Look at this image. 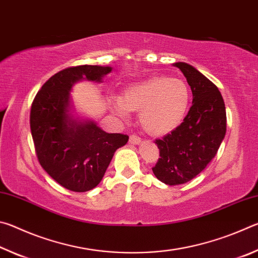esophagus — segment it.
<instances>
[{"label":"esophagus","mask_w":258,"mask_h":258,"mask_svg":"<svg viewBox=\"0 0 258 258\" xmlns=\"http://www.w3.org/2000/svg\"><path fill=\"white\" fill-rule=\"evenodd\" d=\"M130 143L131 145H140V143H141V139H140L138 135L133 134L130 137Z\"/></svg>","instance_id":"esophagus-1"}]
</instances>
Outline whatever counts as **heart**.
Segmentation results:
<instances>
[{
	"instance_id": "b5f03b06",
	"label": "heart",
	"mask_w": 258,
	"mask_h": 258,
	"mask_svg": "<svg viewBox=\"0 0 258 258\" xmlns=\"http://www.w3.org/2000/svg\"><path fill=\"white\" fill-rule=\"evenodd\" d=\"M190 104V90L184 82L168 76H155L128 86L121 97H111L117 115L139 112L143 130L151 135H165L180 126Z\"/></svg>"
}]
</instances>
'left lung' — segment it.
Segmentation results:
<instances>
[{"label":"left lung","instance_id":"left-lung-1","mask_svg":"<svg viewBox=\"0 0 258 258\" xmlns=\"http://www.w3.org/2000/svg\"><path fill=\"white\" fill-rule=\"evenodd\" d=\"M192 91V106L181 125L156 140L160 158L152 167L167 185L191 181L215 157L226 132L224 100L216 85L195 67L175 62Z\"/></svg>","mask_w":258,"mask_h":258}]
</instances>
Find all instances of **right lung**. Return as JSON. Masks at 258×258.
Wrapping results in <instances>:
<instances>
[{
	"label": "right lung",
	"mask_w": 258,
	"mask_h": 258,
	"mask_svg": "<svg viewBox=\"0 0 258 258\" xmlns=\"http://www.w3.org/2000/svg\"><path fill=\"white\" fill-rule=\"evenodd\" d=\"M111 67H69L49 78L30 109V131L38 161L44 171L66 189L92 190L101 182L118 148L128 137L106 133L91 119L75 117L71 92L75 83H101Z\"/></svg>",
	"instance_id": "right-lung-1"
}]
</instances>
